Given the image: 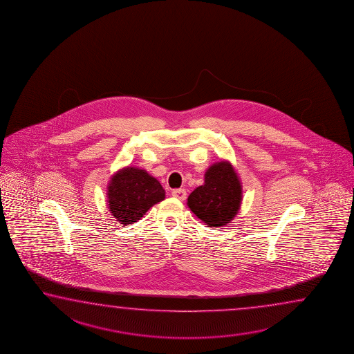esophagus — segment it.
<instances>
[{
  "label": "esophagus",
  "instance_id": "34e87169",
  "mask_svg": "<svg viewBox=\"0 0 354 354\" xmlns=\"http://www.w3.org/2000/svg\"><path fill=\"white\" fill-rule=\"evenodd\" d=\"M172 196L176 197V198H178V200H185L186 198V196H187V192H186V189L185 188H176L172 191Z\"/></svg>",
  "mask_w": 354,
  "mask_h": 354
}]
</instances>
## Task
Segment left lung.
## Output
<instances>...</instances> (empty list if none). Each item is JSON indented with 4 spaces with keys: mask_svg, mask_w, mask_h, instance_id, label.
<instances>
[{
    "mask_svg": "<svg viewBox=\"0 0 354 354\" xmlns=\"http://www.w3.org/2000/svg\"><path fill=\"white\" fill-rule=\"evenodd\" d=\"M188 207L209 227H220L235 217L241 205V185L229 162L209 167L205 183L188 196Z\"/></svg>",
    "mask_w": 354,
    "mask_h": 354,
    "instance_id": "obj_1",
    "label": "left lung"
}]
</instances>
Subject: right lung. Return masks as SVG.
Returning a JSON list of instances; mask_svg holds the SVG:
<instances>
[{"label": "right lung", "instance_id": "right-lung-1", "mask_svg": "<svg viewBox=\"0 0 354 354\" xmlns=\"http://www.w3.org/2000/svg\"><path fill=\"white\" fill-rule=\"evenodd\" d=\"M165 189L143 169L128 167L114 174L108 187L111 215L123 225L134 223L153 205L163 201Z\"/></svg>", "mask_w": 354, "mask_h": 354}]
</instances>
